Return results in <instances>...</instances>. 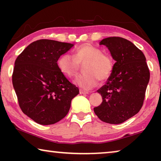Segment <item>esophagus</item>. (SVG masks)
Listing matches in <instances>:
<instances>
[{"label": "esophagus", "instance_id": "34e87169", "mask_svg": "<svg viewBox=\"0 0 161 161\" xmlns=\"http://www.w3.org/2000/svg\"><path fill=\"white\" fill-rule=\"evenodd\" d=\"M80 94H89V92L85 91V90H83V89H80Z\"/></svg>", "mask_w": 161, "mask_h": 161}]
</instances>
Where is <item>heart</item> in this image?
<instances>
[{"mask_svg":"<svg viewBox=\"0 0 161 161\" xmlns=\"http://www.w3.org/2000/svg\"><path fill=\"white\" fill-rule=\"evenodd\" d=\"M83 73L75 83L83 89L89 90L97 86L99 79L105 80L114 69V60L108 55L103 53L100 48L91 44H83L75 48L73 57L64 53L57 61V67L63 75L69 78L77 75L80 64H83Z\"/></svg>","mask_w":161,"mask_h":161,"instance_id":"heart-1","label":"heart"}]
</instances>
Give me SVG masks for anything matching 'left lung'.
<instances>
[{
  "label": "left lung",
  "instance_id": "obj_1",
  "mask_svg": "<svg viewBox=\"0 0 161 161\" xmlns=\"http://www.w3.org/2000/svg\"><path fill=\"white\" fill-rule=\"evenodd\" d=\"M100 45L108 47L116 62L107 83L97 90L103 102L94 111L103 122L121 124L142 108L149 70L142 50L127 39L108 37Z\"/></svg>",
  "mask_w": 161,
  "mask_h": 161
}]
</instances>
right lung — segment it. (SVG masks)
<instances>
[{
	"label": "right lung",
	"mask_w": 161,
	"mask_h": 161,
	"mask_svg": "<svg viewBox=\"0 0 161 161\" xmlns=\"http://www.w3.org/2000/svg\"><path fill=\"white\" fill-rule=\"evenodd\" d=\"M73 44L40 39L30 44L14 63L12 83L19 107L39 125H48L64 118L71 101L79 94L59 71L57 61Z\"/></svg>",
	"instance_id": "right-lung-1"
}]
</instances>
